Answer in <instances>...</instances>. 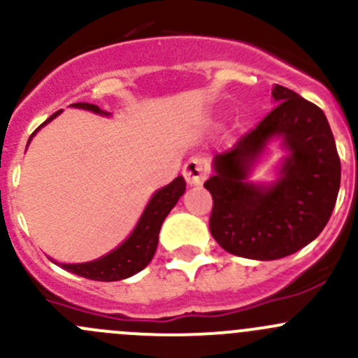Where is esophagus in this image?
I'll return each instance as SVG.
<instances>
[{"mask_svg":"<svg viewBox=\"0 0 358 358\" xmlns=\"http://www.w3.org/2000/svg\"><path fill=\"white\" fill-rule=\"evenodd\" d=\"M183 176H185L189 185H202L209 176V162L206 157H192L187 161L183 168Z\"/></svg>","mask_w":358,"mask_h":358,"instance_id":"34e87169","label":"esophagus"}]
</instances>
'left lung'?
Instances as JSON below:
<instances>
[{
  "instance_id": "obj_1",
  "label": "left lung",
  "mask_w": 358,
  "mask_h": 358,
  "mask_svg": "<svg viewBox=\"0 0 358 358\" xmlns=\"http://www.w3.org/2000/svg\"><path fill=\"white\" fill-rule=\"evenodd\" d=\"M277 107L232 149L213 159L204 183L213 197L209 230L227 252L251 259H279L312 243L327 225L341 182V162L326 114L286 86L275 85ZM273 136L292 154L272 187L245 178Z\"/></svg>"
}]
</instances>
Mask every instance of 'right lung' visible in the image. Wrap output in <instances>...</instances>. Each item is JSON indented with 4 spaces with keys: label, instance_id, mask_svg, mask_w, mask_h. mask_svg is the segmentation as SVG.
Listing matches in <instances>:
<instances>
[{
    "label": "right lung",
    "instance_id": "obj_1",
    "mask_svg": "<svg viewBox=\"0 0 358 358\" xmlns=\"http://www.w3.org/2000/svg\"><path fill=\"white\" fill-rule=\"evenodd\" d=\"M72 107L92 110L96 112V114H107V112H103L99 106H93V103L78 102L72 103ZM60 112L62 110L50 115L41 126H45L46 122L55 119ZM41 126H39V128H41ZM38 129H36V131H38ZM34 133L31 135V138L34 136ZM31 138H29V142H31ZM183 192H185V180H183V176H178V178L173 180L169 185H166L164 189L157 190V192L154 194V197L150 199L149 204H147L145 211H143L136 229L133 230L131 236H129L117 249H114V251L106 255L103 258L95 259V262L78 263V265H66V263H62L60 266L79 277H85V279L92 280H102V282L121 280L126 279V277H131L135 275V273H138L140 270L145 268L150 263V259L154 258V252H156L157 249L159 230H161L162 222H164V218L168 216V213L175 208L176 202H178L180 197L183 196Z\"/></svg>",
    "mask_w": 358,
    "mask_h": 358
}]
</instances>
